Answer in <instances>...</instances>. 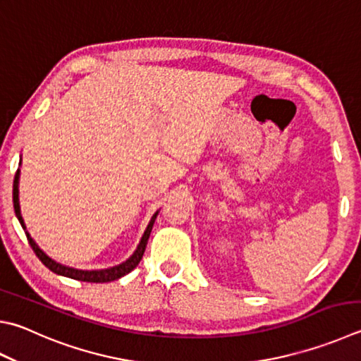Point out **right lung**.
<instances>
[{
  "instance_id": "right-lung-1",
  "label": "right lung",
  "mask_w": 361,
  "mask_h": 361,
  "mask_svg": "<svg viewBox=\"0 0 361 361\" xmlns=\"http://www.w3.org/2000/svg\"><path fill=\"white\" fill-rule=\"evenodd\" d=\"M20 164H22V158H20ZM18 180H20V169L17 170L16 173V178H14V189H12V197H14V209H16V216L18 222H20L23 231L26 233V238H28L30 245L32 247V251L36 252V255L39 257V260L42 262V264L51 270L56 274H60V276H66L71 279H77V281H87V283H110V281H115V279H120L123 278L124 274H128L134 270V268L139 265V262L143 257V252H145V247L148 243V238H149V233H152V228L153 224L156 221V216H158L159 212H156L152 219H149L148 226L145 228V232H143L142 238H140V243L137 245V249L133 252V255L128 260L121 262L120 265H115V267H110V268H104V270H78V268H72V267H66V265H61L55 262L51 257H49L47 254H45L41 247L36 245V241L31 238V235L26 232V226H25V221L22 218V213H20V203H18Z\"/></svg>"
}]
</instances>
